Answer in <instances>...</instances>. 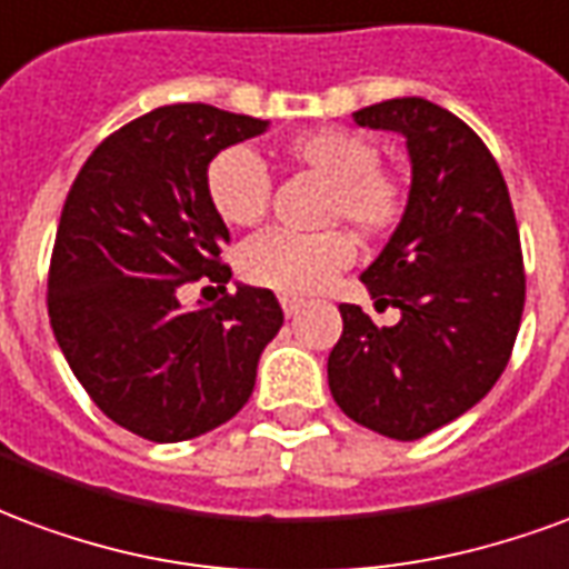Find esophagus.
I'll list each match as a JSON object with an SVG mask.
<instances>
[{"label":"esophagus","instance_id":"esophagus-1","mask_svg":"<svg viewBox=\"0 0 569 569\" xmlns=\"http://www.w3.org/2000/svg\"><path fill=\"white\" fill-rule=\"evenodd\" d=\"M281 309H284L288 318H293L302 309V300H297V297H281Z\"/></svg>","mask_w":569,"mask_h":569}]
</instances>
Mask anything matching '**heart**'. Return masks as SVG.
<instances>
[{
  "mask_svg": "<svg viewBox=\"0 0 569 569\" xmlns=\"http://www.w3.org/2000/svg\"><path fill=\"white\" fill-rule=\"evenodd\" d=\"M290 160L330 181L325 218L346 221L355 233L381 236L403 214V184L381 172L379 148L351 130H312L290 139ZM206 193L214 214L230 227H254L269 209V172L251 148L233 144L209 163ZM355 257V244L342 230L300 236L269 230L239 251V269L257 288L302 297L321 290Z\"/></svg>",
  "mask_w": 569,
  "mask_h": 569,
  "instance_id": "obj_1",
  "label": "heart"
}]
</instances>
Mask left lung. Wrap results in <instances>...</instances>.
I'll use <instances>...</instances> for the list:
<instances>
[{
    "label": "left lung",
    "mask_w": 569,
    "mask_h": 569,
    "mask_svg": "<svg viewBox=\"0 0 569 569\" xmlns=\"http://www.w3.org/2000/svg\"><path fill=\"white\" fill-rule=\"evenodd\" d=\"M355 123L400 132L412 166L403 218L360 272L400 321L376 327L342 302L327 381L351 421L412 442L472 409L509 363L525 309L516 211L491 151L437 102L385 99Z\"/></svg>",
    "instance_id": "8db88e82"
}]
</instances>
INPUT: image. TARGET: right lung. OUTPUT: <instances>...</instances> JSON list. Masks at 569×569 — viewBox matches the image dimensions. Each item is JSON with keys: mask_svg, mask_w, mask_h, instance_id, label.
<instances>
[{"mask_svg": "<svg viewBox=\"0 0 569 569\" xmlns=\"http://www.w3.org/2000/svg\"><path fill=\"white\" fill-rule=\"evenodd\" d=\"M267 130L269 120L206 102L163 106L99 144L66 197L48 276L53 336L93 403L151 442L230 421L284 325L267 288L236 284L197 309L178 300L202 276L230 281V230L206 172L223 148Z\"/></svg>", "mask_w": 569, "mask_h": 569, "instance_id": "obj_1", "label": "right lung"}]
</instances>
